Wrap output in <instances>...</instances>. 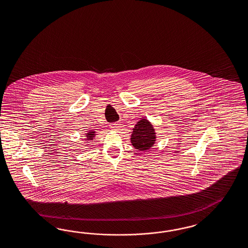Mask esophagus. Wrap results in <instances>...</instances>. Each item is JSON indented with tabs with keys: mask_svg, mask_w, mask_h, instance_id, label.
<instances>
[{
	"mask_svg": "<svg viewBox=\"0 0 248 248\" xmlns=\"http://www.w3.org/2000/svg\"><path fill=\"white\" fill-rule=\"evenodd\" d=\"M110 128H111V130L117 131V130H119V128H120V124H117V123H114V124H110Z\"/></svg>",
	"mask_w": 248,
	"mask_h": 248,
	"instance_id": "obj_1",
	"label": "esophagus"
}]
</instances>
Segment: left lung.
<instances>
[{
  "label": "left lung",
  "instance_id": "8db88e82",
  "mask_svg": "<svg viewBox=\"0 0 248 248\" xmlns=\"http://www.w3.org/2000/svg\"><path fill=\"white\" fill-rule=\"evenodd\" d=\"M156 134L152 124L145 118H143L135 124L131 135V143L135 149L146 151L155 143Z\"/></svg>",
  "mask_w": 248,
  "mask_h": 248
}]
</instances>
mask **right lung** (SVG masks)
I'll return each instance as SVG.
<instances>
[{"label": "right lung", "instance_id": "right-lung-1", "mask_svg": "<svg viewBox=\"0 0 248 248\" xmlns=\"http://www.w3.org/2000/svg\"><path fill=\"white\" fill-rule=\"evenodd\" d=\"M85 136H86V139H85L86 141H91L95 136V132L94 131H90V132H88V134L85 135Z\"/></svg>", "mask_w": 248, "mask_h": 248}]
</instances>
